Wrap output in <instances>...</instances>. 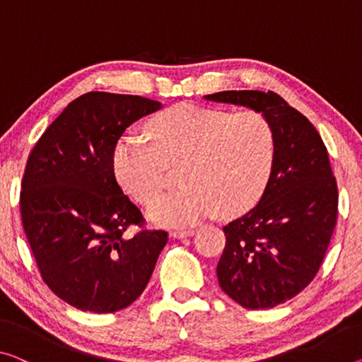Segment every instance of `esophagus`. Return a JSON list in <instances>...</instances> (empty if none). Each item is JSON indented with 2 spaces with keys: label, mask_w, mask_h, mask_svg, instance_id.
Returning a JSON list of instances; mask_svg holds the SVG:
<instances>
[{
  "label": "esophagus",
  "mask_w": 362,
  "mask_h": 362,
  "mask_svg": "<svg viewBox=\"0 0 362 362\" xmlns=\"http://www.w3.org/2000/svg\"><path fill=\"white\" fill-rule=\"evenodd\" d=\"M196 230L194 228H182V230H175L171 231V236L176 238V239H182V238H187V236H192Z\"/></svg>",
  "instance_id": "esophagus-1"
}]
</instances>
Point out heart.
I'll return each instance as SVG.
<instances>
[{
	"instance_id": "heart-1",
	"label": "heart",
	"mask_w": 362,
	"mask_h": 362,
	"mask_svg": "<svg viewBox=\"0 0 362 362\" xmlns=\"http://www.w3.org/2000/svg\"><path fill=\"white\" fill-rule=\"evenodd\" d=\"M152 144L142 136H121L113 170L137 202L152 200L163 187L168 166L182 163L181 189L148 205L155 225L185 226L218 212L238 215L262 196L275 163V132L255 110H223L180 103L148 124Z\"/></svg>"
}]
</instances>
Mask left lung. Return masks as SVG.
Listing matches in <instances>:
<instances>
[{"instance_id": "8db88e82", "label": "left lung", "mask_w": 362, "mask_h": 362, "mask_svg": "<svg viewBox=\"0 0 362 362\" xmlns=\"http://www.w3.org/2000/svg\"><path fill=\"white\" fill-rule=\"evenodd\" d=\"M265 115L275 163L259 204L223 226L218 283L246 309H269L301 293L319 272L337 225L338 187L329 152L313 123L275 92L205 95Z\"/></svg>"}]
</instances>
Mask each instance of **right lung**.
<instances>
[{"instance_id": "obj_1", "label": "right lung", "mask_w": 362, "mask_h": 362, "mask_svg": "<svg viewBox=\"0 0 362 362\" xmlns=\"http://www.w3.org/2000/svg\"><path fill=\"white\" fill-rule=\"evenodd\" d=\"M162 103L88 92L63 110L32 148L22 177V225L43 281L58 298L97 314L127 308L146 290L168 233L144 216L115 177L126 127Z\"/></svg>"}]
</instances>
